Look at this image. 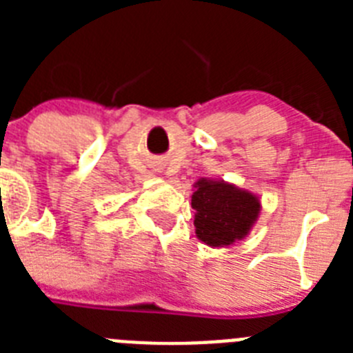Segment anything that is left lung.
<instances>
[{
	"instance_id": "1",
	"label": "left lung",
	"mask_w": 353,
	"mask_h": 353,
	"mask_svg": "<svg viewBox=\"0 0 353 353\" xmlns=\"http://www.w3.org/2000/svg\"><path fill=\"white\" fill-rule=\"evenodd\" d=\"M192 208L198 239L219 248L248 235L260 214V201L230 183L199 180L192 192Z\"/></svg>"
}]
</instances>
